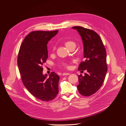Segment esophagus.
Segmentation results:
<instances>
[{
	"label": "esophagus",
	"mask_w": 126,
	"mask_h": 126,
	"mask_svg": "<svg viewBox=\"0 0 126 126\" xmlns=\"http://www.w3.org/2000/svg\"><path fill=\"white\" fill-rule=\"evenodd\" d=\"M70 75V73H66V72L63 73V76H67V75Z\"/></svg>",
	"instance_id": "esophagus-1"
}]
</instances>
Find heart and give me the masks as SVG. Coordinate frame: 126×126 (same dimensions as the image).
I'll return each mask as SVG.
<instances>
[{
	"instance_id": "b5f03b06",
	"label": "heart",
	"mask_w": 126,
	"mask_h": 126,
	"mask_svg": "<svg viewBox=\"0 0 126 126\" xmlns=\"http://www.w3.org/2000/svg\"><path fill=\"white\" fill-rule=\"evenodd\" d=\"M73 44H75L74 42H73V41H67L66 42H65V46L66 47H68L69 46H70L71 45H73ZM54 48H55V47H54ZM63 65L64 66H65V67H69V65L68 64L66 63H63Z\"/></svg>"
}]
</instances>
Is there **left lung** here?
<instances>
[{
	"label": "left lung",
	"mask_w": 126,
	"mask_h": 126,
	"mask_svg": "<svg viewBox=\"0 0 126 126\" xmlns=\"http://www.w3.org/2000/svg\"><path fill=\"white\" fill-rule=\"evenodd\" d=\"M78 31L83 45L84 61L81 62L79 70H86L82 76H78L79 93L84 96H90L102 86L107 71L106 51L99 36L94 31L79 26L72 27Z\"/></svg>",
	"instance_id": "obj_1"
}]
</instances>
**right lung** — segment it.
I'll return each mask as SVG.
<instances>
[{
    "label": "right lung",
    "mask_w": 126,
    "mask_h": 126,
    "mask_svg": "<svg viewBox=\"0 0 126 126\" xmlns=\"http://www.w3.org/2000/svg\"><path fill=\"white\" fill-rule=\"evenodd\" d=\"M58 31H35L24 39L19 49L17 64L25 87L37 98L45 101L54 99L59 92V76L43 73V64L48 58L47 44Z\"/></svg>",
    "instance_id": "1"
}]
</instances>
